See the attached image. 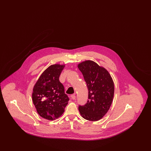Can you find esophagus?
I'll return each instance as SVG.
<instances>
[{
  "instance_id": "1",
  "label": "esophagus",
  "mask_w": 151,
  "mask_h": 151,
  "mask_svg": "<svg viewBox=\"0 0 151 151\" xmlns=\"http://www.w3.org/2000/svg\"><path fill=\"white\" fill-rule=\"evenodd\" d=\"M71 97L72 99V100H75L76 99V96L75 94H71Z\"/></svg>"
}]
</instances>
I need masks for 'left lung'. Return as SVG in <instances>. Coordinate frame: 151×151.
Returning <instances> with one entry per match:
<instances>
[{
  "label": "left lung",
  "instance_id": "obj_1",
  "mask_svg": "<svg viewBox=\"0 0 151 151\" xmlns=\"http://www.w3.org/2000/svg\"><path fill=\"white\" fill-rule=\"evenodd\" d=\"M88 90V100L79 110L83 118L97 121L105 115L110 107L114 93V85L110 73L92 60L78 65Z\"/></svg>",
  "mask_w": 151,
  "mask_h": 151
}]
</instances>
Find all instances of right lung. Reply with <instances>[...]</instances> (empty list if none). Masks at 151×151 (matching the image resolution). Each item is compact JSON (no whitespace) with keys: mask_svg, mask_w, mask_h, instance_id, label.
Listing matches in <instances>:
<instances>
[{"mask_svg":"<svg viewBox=\"0 0 151 151\" xmlns=\"http://www.w3.org/2000/svg\"><path fill=\"white\" fill-rule=\"evenodd\" d=\"M65 65H51L45 70L35 85L32 100L38 114L47 120L62 115L69 98L65 93L59 76Z\"/></svg>","mask_w":151,"mask_h":151,"instance_id":"obj_1","label":"right lung"}]
</instances>
